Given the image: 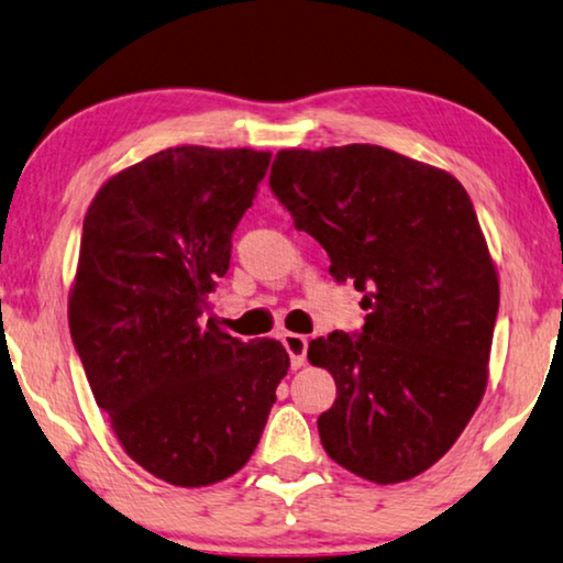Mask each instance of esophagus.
Returning a JSON list of instances; mask_svg holds the SVG:
<instances>
[{"label": "esophagus", "mask_w": 563, "mask_h": 563, "mask_svg": "<svg viewBox=\"0 0 563 563\" xmlns=\"http://www.w3.org/2000/svg\"><path fill=\"white\" fill-rule=\"evenodd\" d=\"M284 347H287V353L291 357V368H301L307 361V338L305 335H297V332H284L282 335Z\"/></svg>", "instance_id": "34e87169"}]
</instances>
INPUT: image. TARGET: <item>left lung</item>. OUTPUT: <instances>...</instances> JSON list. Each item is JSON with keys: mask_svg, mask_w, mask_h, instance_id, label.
Instances as JSON below:
<instances>
[{"mask_svg": "<svg viewBox=\"0 0 563 563\" xmlns=\"http://www.w3.org/2000/svg\"><path fill=\"white\" fill-rule=\"evenodd\" d=\"M268 187L368 309L361 335L309 342L338 386L317 419L324 452L378 485L421 475L487 388L500 284L467 190L376 144L282 150Z\"/></svg>", "mask_w": 563, "mask_h": 563, "instance_id": "left-lung-1", "label": "left lung"}]
</instances>
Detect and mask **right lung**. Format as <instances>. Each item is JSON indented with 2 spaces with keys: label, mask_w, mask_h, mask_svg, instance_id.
<instances>
[{
  "label": "right lung",
  "mask_w": 563,
  "mask_h": 563,
  "mask_svg": "<svg viewBox=\"0 0 563 563\" xmlns=\"http://www.w3.org/2000/svg\"><path fill=\"white\" fill-rule=\"evenodd\" d=\"M268 159L256 150H162L109 177L84 218L73 345L119 444L169 485L235 475L289 371L279 340L241 342L213 317L202 324Z\"/></svg>",
  "instance_id": "obj_1"
}]
</instances>
